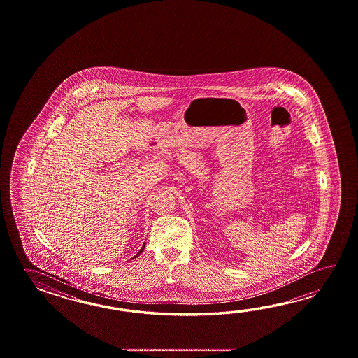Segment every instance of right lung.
Returning <instances> with one entry per match:
<instances>
[{
  "mask_svg": "<svg viewBox=\"0 0 358 358\" xmlns=\"http://www.w3.org/2000/svg\"><path fill=\"white\" fill-rule=\"evenodd\" d=\"M145 244H143V247H142V248H141V251L138 252L137 255H136V256H134V257H133V259H137L138 256H139V255H141V253H142V252H143V250H145Z\"/></svg>",
  "mask_w": 358,
  "mask_h": 358,
  "instance_id": "1",
  "label": "right lung"
}]
</instances>
